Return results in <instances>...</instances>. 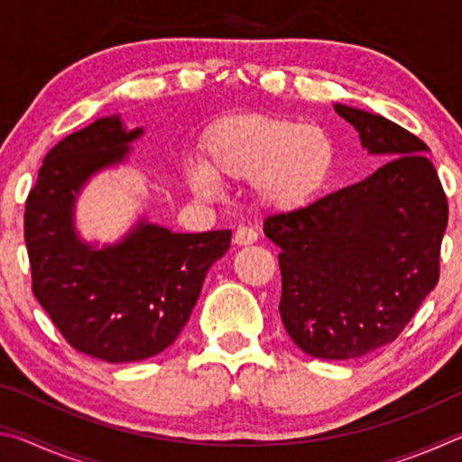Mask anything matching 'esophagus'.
<instances>
[{"instance_id":"esophagus-1","label":"esophagus","mask_w":462,"mask_h":462,"mask_svg":"<svg viewBox=\"0 0 462 462\" xmlns=\"http://www.w3.org/2000/svg\"><path fill=\"white\" fill-rule=\"evenodd\" d=\"M256 240H259V234H256L253 228H248V226H240V228L234 232V245L236 246L254 245Z\"/></svg>"}]
</instances>
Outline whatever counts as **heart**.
I'll use <instances>...</instances> for the list:
<instances>
[{
    "mask_svg": "<svg viewBox=\"0 0 462 462\" xmlns=\"http://www.w3.org/2000/svg\"><path fill=\"white\" fill-rule=\"evenodd\" d=\"M336 165V144L319 124L283 116H230L209 126L201 162H187L185 181L199 198H212L217 181H250L264 209L289 214L324 189Z\"/></svg>",
    "mask_w": 462,
    "mask_h": 462,
    "instance_id": "heart-1",
    "label": "heart"
}]
</instances>
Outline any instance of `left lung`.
Masks as SVG:
<instances>
[{
    "mask_svg": "<svg viewBox=\"0 0 462 462\" xmlns=\"http://www.w3.org/2000/svg\"><path fill=\"white\" fill-rule=\"evenodd\" d=\"M334 109L385 165L263 230L281 248L287 334L306 355L344 361L393 342L436 287L448 203L418 136L379 114Z\"/></svg>",
    "mask_w": 462,
    "mask_h": 462,
    "instance_id": "obj_1",
    "label": "left lung"
}]
</instances>
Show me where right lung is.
Listing matches in <instances>:
<instances>
[{
	"instance_id": "1",
	"label": "right lung",
	"mask_w": 462,
	"mask_h": 462,
	"mask_svg": "<svg viewBox=\"0 0 462 462\" xmlns=\"http://www.w3.org/2000/svg\"><path fill=\"white\" fill-rule=\"evenodd\" d=\"M143 134L120 114L73 132L46 154L26 201L36 300L73 348L107 363L144 361L169 348L232 240L230 230L183 234L146 216L112 245L79 236L75 208L85 185L124 165Z\"/></svg>"
}]
</instances>
